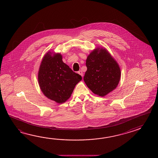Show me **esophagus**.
Segmentation results:
<instances>
[{"label":"esophagus","instance_id":"obj_1","mask_svg":"<svg viewBox=\"0 0 158 158\" xmlns=\"http://www.w3.org/2000/svg\"><path fill=\"white\" fill-rule=\"evenodd\" d=\"M78 74H80V75H81L82 77H83V75H84V74H83V72H82V71H79L78 72Z\"/></svg>","mask_w":158,"mask_h":158}]
</instances>
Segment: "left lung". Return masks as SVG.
<instances>
[{"mask_svg":"<svg viewBox=\"0 0 158 158\" xmlns=\"http://www.w3.org/2000/svg\"><path fill=\"white\" fill-rule=\"evenodd\" d=\"M99 50V49H98ZM94 50L87 56L84 80L91 90L104 97L117 87L121 71L117 62L106 49Z\"/></svg>","mask_w":158,"mask_h":158,"instance_id":"obj_1","label":"left lung"}]
</instances>
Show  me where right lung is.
Returning <instances> with one entry per match:
<instances>
[{
  "label": "right lung",
  "instance_id": "right-lung-1",
  "mask_svg": "<svg viewBox=\"0 0 158 158\" xmlns=\"http://www.w3.org/2000/svg\"><path fill=\"white\" fill-rule=\"evenodd\" d=\"M81 80L80 74L63 63L60 54L52 56L48 52L44 56L38 72V82L41 90L48 98L59 103H64Z\"/></svg>",
  "mask_w": 158,
  "mask_h": 158
}]
</instances>
